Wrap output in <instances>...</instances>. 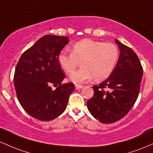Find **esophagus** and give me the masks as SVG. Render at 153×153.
<instances>
[{
  "label": "esophagus",
  "instance_id": "34e87169",
  "mask_svg": "<svg viewBox=\"0 0 153 153\" xmlns=\"http://www.w3.org/2000/svg\"><path fill=\"white\" fill-rule=\"evenodd\" d=\"M82 88V85H75V89H76V90H79V89Z\"/></svg>",
  "mask_w": 153,
  "mask_h": 153
}]
</instances>
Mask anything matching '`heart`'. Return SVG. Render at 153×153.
<instances>
[{
    "label": "heart",
    "instance_id": "obj_1",
    "mask_svg": "<svg viewBox=\"0 0 153 153\" xmlns=\"http://www.w3.org/2000/svg\"><path fill=\"white\" fill-rule=\"evenodd\" d=\"M118 58L119 50L114 44L84 39L73 45L72 53L62 51L57 59L68 74L73 73L82 61V69L70 77L72 82L80 83L93 78L96 81L106 79L113 72Z\"/></svg>",
    "mask_w": 153,
    "mask_h": 153
}]
</instances>
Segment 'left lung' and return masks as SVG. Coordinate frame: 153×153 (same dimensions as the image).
Returning <instances> with one entry per match:
<instances>
[{
  "mask_svg": "<svg viewBox=\"0 0 153 153\" xmlns=\"http://www.w3.org/2000/svg\"><path fill=\"white\" fill-rule=\"evenodd\" d=\"M120 54L114 70L106 80L93 86L94 95L87 101L91 115L111 124L124 117L137 99L143 69L136 53L117 39Z\"/></svg>",
  "mask_w": 153,
  "mask_h": 153,
  "instance_id": "8db88e82",
  "label": "left lung"
}]
</instances>
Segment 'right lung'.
I'll return each mask as SVG.
<instances>
[{
	"instance_id": "1",
	"label": "right lung",
	"mask_w": 153,
	"mask_h": 153,
	"mask_svg": "<svg viewBox=\"0 0 153 153\" xmlns=\"http://www.w3.org/2000/svg\"><path fill=\"white\" fill-rule=\"evenodd\" d=\"M68 43L66 36L45 35L22 54L16 67L13 81L19 103L38 120L62 114L74 91L72 82L61 83L65 75L57 59ZM52 85L58 87L52 90Z\"/></svg>"
}]
</instances>
